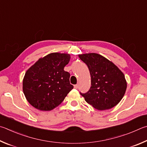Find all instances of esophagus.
<instances>
[{
	"label": "esophagus",
	"mask_w": 147,
	"mask_h": 147,
	"mask_svg": "<svg viewBox=\"0 0 147 147\" xmlns=\"http://www.w3.org/2000/svg\"><path fill=\"white\" fill-rule=\"evenodd\" d=\"M74 89H78V85H74Z\"/></svg>",
	"instance_id": "1"
}]
</instances>
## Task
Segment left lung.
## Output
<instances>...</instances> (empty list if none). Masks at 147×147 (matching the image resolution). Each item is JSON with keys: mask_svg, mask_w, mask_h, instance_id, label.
<instances>
[{"mask_svg": "<svg viewBox=\"0 0 147 147\" xmlns=\"http://www.w3.org/2000/svg\"><path fill=\"white\" fill-rule=\"evenodd\" d=\"M86 64L91 78L89 91L80 94L96 109L107 110L118 105L127 89L124 74L111 61L97 53L79 55Z\"/></svg>", "mask_w": 147, "mask_h": 147, "instance_id": "1", "label": "left lung"}]
</instances>
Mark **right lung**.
I'll return each instance as SVG.
<instances>
[{
    "instance_id": "obj_1",
    "label": "right lung",
    "mask_w": 147,
    "mask_h": 147,
    "mask_svg": "<svg viewBox=\"0 0 147 147\" xmlns=\"http://www.w3.org/2000/svg\"><path fill=\"white\" fill-rule=\"evenodd\" d=\"M71 56L53 53L39 58L26 72L22 89L26 100L40 111H51L65 99L73 89L70 74L63 70Z\"/></svg>"
}]
</instances>
